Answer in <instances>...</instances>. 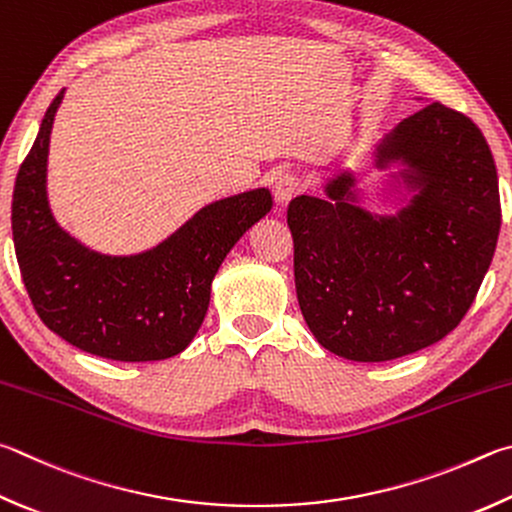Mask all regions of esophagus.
I'll return each mask as SVG.
<instances>
[{
	"mask_svg": "<svg viewBox=\"0 0 512 512\" xmlns=\"http://www.w3.org/2000/svg\"><path fill=\"white\" fill-rule=\"evenodd\" d=\"M297 188H300V181H297V176H293V174L275 176V181H273L275 201L280 203V206H286V203L297 194Z\"/></svg>",
	"mask_w": 512,
	"mask_h": 512,
	"instance_id": "34e87169",
	"label": "esophagus"
}]
</instances>
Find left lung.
Returning <instances> with one entry per match:
<instances>
[{
    "instance_id": "8db88e82",
    "label": "left lung",
    "mask_w": 512,
    "mask_h": 512,
    "mask_svg": "<svg viewBox=\"0 0 512 512\" xmlns=\"http://www.w3.org/2000/svg\"><path fill=\"white\" fill-rule=\"evenodd\" d=\"M407 190L394 215L360 206L353 172L324 199L288 203L297 302L340 358L385 362L443 340L468 313L497 248V167L479 127L441 102L389 132L374 167Z\"/></svg>"
}]
</instances>
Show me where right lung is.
Segmentation results:
<instances>
[{"mask_svg":"<svg viewBox=\"0 0 512 512\" xmlns=\"http://www.w3.org/2000/svg\"><path fill=\"white\" fill-rule=\"evenodd\" d=\"M62 98L64 89L46 109L13 190V241L26 291L40 320L73 347L123 362L172 358L197 336L230 248L271 212V190L212 201L143 253L102 255L71 237L49 206L46 165Z\"/></svg>","mask_w":512,"mask_h":512,"instance_id":"1","label":"right lung"}]
</instances>
